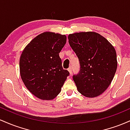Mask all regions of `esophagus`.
<instances>
[{
	"label": "esophagus",
	"instance_id": "34e87169",
	"mask_svg": "<svg viewBox=\"0 0 130 130\" xmlns=\"http://www.w3.org/2000/svg\"><path fill=\"white\" fill-rule=\"evenodd\" d=\"M68 71H69V73H70V74H72V73H73V68H72V67H69V68H68Z\"/></svg>",
	"mask_w": 130,
	"mask_h": 130
}]
</instances>
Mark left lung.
<instances>
[{
	"label": "left lung",
	"instance_id": "obj_1",
	"mask_svg": "<svg viewBox=\"0 0 130 130\" xmlns=\"http://www.w3.org/2000/svg\"><path fill=\"white\" fill-rule=\"evenodd\" d=\"M68 38L79 60V73L73 76L77 90L88 98L99 96L111 84L117 70L114 46L94 32L74 33Z\"/></svg>",
	"mask_w": 130,
	"mask_h": 130
}]
</instances>
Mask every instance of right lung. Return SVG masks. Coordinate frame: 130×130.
I'll return each instance as SVG.
<instances>
[{
  "label": "right lung",
  "mask_w": 130,
  "mask_h": 130,
  "mask_svg": "<svg viewBox=\"0 0 130 130\" xmlns=\"http://www.w3.org/2000/svg\"><path fill=\"white\" fill-rule=\"evenodd\" d=\"M66 42V35L43 32L35 37L21 55L19 70L22 82L39 99L56 98L69 76V72L63 69L59 54Z\"/></svg>",
  "instance_id": "right-lung-1"
}]
</instances>
